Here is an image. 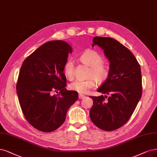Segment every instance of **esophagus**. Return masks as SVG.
I'll return each instance as SVG.
<instances>
[{"label":"esophagus","mask_w":157,"mask_h":157,"mask_svg":"<svg viewBox=\"0 0 157 157\" xmlns=\"http://www.w3.org/2000/svg\"><path fill=\"white\" fill-rule=\"evenodd\" d=\"M84 97H85V96H84V95H82V94H79V95H78V98H79L80 99H84Z\"/></svg>","instance_id":"obj_1"}]
</instances>
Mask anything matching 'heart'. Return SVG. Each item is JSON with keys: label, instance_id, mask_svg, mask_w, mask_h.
I'll use <instances>...</instances> for the list:
<instances>
[{"label": "heart", "instance_id": "heart-1", "mask_svg": "<svg viewBox=\"0 0 157 157\" xmlns=\"http://www.w3.org/2000/svg\"><path fill=\"white\" fill-rule=\"evenodd\" d=\"M79 60L82 63L90 67L88 75L90 79L75 80L69 84V88L80 94H86L96 86V81L98 83H102L109 78L110 69L109 65L103 62L104 58L101 54L92 49L84 52L80 56ZM74 62L71 59H69L65 62L63 67V73L68 79L74 78Z\"/></svg>", "mask_w": 157, "mask_h": 157}]
</instances>
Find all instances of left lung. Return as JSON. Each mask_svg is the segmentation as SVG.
Wrapping results in <instances>:
<instances>
[{
    "label": "left lung",
    "instance_id": "left-lung-1",
    "mask_svg": "<svg viewBox=\"0 0 157 157\" xmlns=\"http://www.w3.org/2000/svg\"><path fill=\"white\" fill-rule=\"evenodd\" d=\"M101 47L110 62V76L97 91L110 95L90 96L94 103L90 111L91 121L106 131L116 130L127 122L142 93L140 64L130 50L118 41L95 36L93 45Z\"/></svg>",
    "mask_w": 157,
    "mask_h": 157
}]
</instances>
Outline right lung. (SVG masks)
Returning <instances> with one entry per match:
<instances>
[{
  "instance_id": "1",
  "label": "right lung",
  "mask_w": 157,
  "mask_h": 157,
  "mask_svg": "<svg viewBox=\"0 0 157 157\" xmlns=\"http://www.w3.org/2000/svg\"><path fill=\"white\" fill-rule=\"evenodd\" d=\"M71 52L66 42L48 41L27 57L21 67L16 86L19 104L27 121L40 131L50 132L60 127L78 98V92L65 88L63 67Z\"/></svg>"
}]
</instances>
